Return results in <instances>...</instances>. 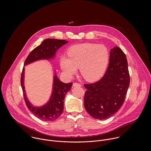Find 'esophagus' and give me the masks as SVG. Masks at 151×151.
<instances>
[{
    "mask_svg": "<svg viewBox=\"0 0 151 151\" xmlns=\"http://www.w3.org/2000/svg\"><path fill=\"white\" fill-rule=\"evenodd\" d=\"M73 86H74V87H76V86H81V85H80V84H78V83H73Z\"/></svg>",
    "mask_w": 151,
    "mask_h": 151,
    "instance_id": "34e87169",
    "label": "esophagus"
}]
</instances>
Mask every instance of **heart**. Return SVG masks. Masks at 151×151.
<instances>
[{"label": "heart", "instance_id": "1", "mask_svg": "<svg viewBox=\"0 0 151 151\" xmlns=\"http://www.w3.org/2000/svg\"><path fill=\"white\" fill-rule=\"evenodd\" d=\"M108 60V51L105 46L85 43L71 46L68 50V56H62L60 63L67 76L72 77L80 67L83 77L92 82L103 76Z\"/></svg>", "mask_w": 151, "mask_h": 151}]
</instances>
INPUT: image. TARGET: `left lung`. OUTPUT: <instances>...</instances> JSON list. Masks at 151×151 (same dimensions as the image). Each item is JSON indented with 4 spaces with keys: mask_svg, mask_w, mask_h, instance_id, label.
Listing matches in <instances>:
<instances>
[{
    "mask_svg": "<svg viewBox=\"0 0 151 151\" xmlns=\"http://www.w3.org/2000/svg\"><path fill=\"white\" fill-rule=\"evenodd\" d=\"M129 85L126 56L117 46L110 50L109 63L103 77L98 82L84 84L86 111L93 118L105 120L123 105Z\"/></svg>",
    "mask_w": 151,
    "mask_h": 151,
    "instance_id": "obj_1",
    "label": "left lung"
}]
</instances>
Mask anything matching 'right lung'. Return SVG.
I'll list each match as a JSON object with an SVG mask.
<instances>
[{
	"mask_svg": "<svg viewBox=\"0 0 151 151\" xmlns=\"http://www.w3.org/2000/svg\"><path fill=\"white\" fill-rule=\"evenodd\" d=\"M68 43L65 40L46 39L40 45L35 47L27 58L24 65L40 60H50L55 58L57 50ZM73 83H64L60 81L56 74L53 77V88L51 96L47 102L42 106H34L28 101L24 86V67L21 77V86L25 104L29 111L40 120L52 122L58 119L62 114L64 109L65 95L71 89Z\"/></svg>",
	"mask_w": 151,
	"mask_h": 151,
	"instance_id": "right-lung-1",
	"label": "right lung"
}]
</instances>
